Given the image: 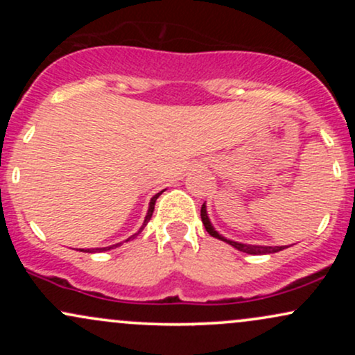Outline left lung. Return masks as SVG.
I'll list each match as a JSON object with an SVG mask.
<instances>
[{
    "mask_svg": "<svg viewBox=\"0 0 355 355\" xmlns=\"http://www.w3.org/2000/svg\"><path fill=\"white\" fill-rule=\"evenodd\" d=\"M200 217H202L203 225H205L207 232H209V234L211 235V237H215V239H218V240H223V242L230 243L232 247H235V248H237V250H240V252H245V254H250V255H266V254H275V252H280V250H284V248H287L285 245H282V247L248 245V243H240V242H235V240H229V239L222 237V235H220L218 232L214 229V225H211V223H210L209 215H207V207H205V203H203V205H202Z\"/></svg>",
    "mask_w": 355,
    "mask_h": 355,
    "instance_id": "1",
    "label": "left lung"
}]
</instances>
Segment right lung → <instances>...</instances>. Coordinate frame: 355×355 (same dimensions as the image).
<instances>
[{
  "instance_id": "obj_1",
  "label": "right lung",
  "mask_w": 355,
  "mask_h": 355,
  "mask_svg": "<svg viewBox=\"0 0 355 355\" xmlns=\"http://www.w3.org/2000/svg\"><path fill=\"white\" fill-rule=\"evenodd\" d=\"M162 191H164V190H162ZM162 191H160V193L153 195V198H152V200H150V207H148V211H146V217H145V222H144V225H141V229H140V230H138V234H140V232L145 229V225H146V223H148V220H150V218H152V215H153V209H155V202H157V198H158V197H160V195H162ZM138 234H135V235H132V237H130V239H135ZM130 239H126V240H130ZM118 245H120V243H116V245H110V247H103V248H80V252H88V254H93V252H105V250H110V248H113V247H118Z\"/></svg>"
}]
</instances>
